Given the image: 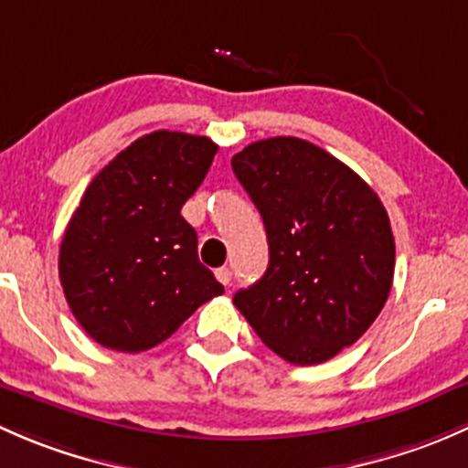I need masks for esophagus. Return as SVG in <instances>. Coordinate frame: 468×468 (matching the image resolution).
I'll return each mask as SVG.
<instances>
[{
    "mask_svg": "<svg viewBox=\"0 0 468 468\" xmlns=\"http://www.w3.org/2000/svg\"><path fill=\"white\" fill-rule=\"evenodd\" d=\"M216 279H218V282L223 283V286H229V283H232V270H229V268H218V270H216Z\"/></svg>",
    "mask_w": 468,
    "mask_h": 468,
    "instance_id": "esophagus-1",
    "label": "esophagus"
}]
</instances>
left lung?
<instances>
[{"label": "left lung", "instance_id": "1", "mask_svg": "<svg viewBox=\"0 0 468 468\" xmlns=\"http://www.w3.org/2000/svg\"><path fill=\"white\" fill-rule=\"evenodd\" d=\"M232 168L270 248L266 274L236 292L234 306L288 363L334 358L372 326L392 288L394 236L383 202L306 139L254 142Z\"/></svg>", "mask_w": 468, "mask_h": 468}]
</instances>
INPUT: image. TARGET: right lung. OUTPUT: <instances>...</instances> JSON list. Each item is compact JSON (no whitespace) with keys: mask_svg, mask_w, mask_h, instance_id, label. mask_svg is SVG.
Wrapping results in <instances>:
<instances>
[{"mask_svg":"<svg viewBox=\"0 0 468 468\" xmlns=\"http://www.w3.org/2000/svg\"><path fill=\"white\" fill-rule=\"evenodd\" d=\"M216 151L209 137L157 130L90 182L62 236L58 272L71 313L101 346L151 349L223 295L180 214Z\"/></svg>","mask_w":468,"mask_h":468,"instance_id":"add662e5","label":"right lung"}]
</instances>
